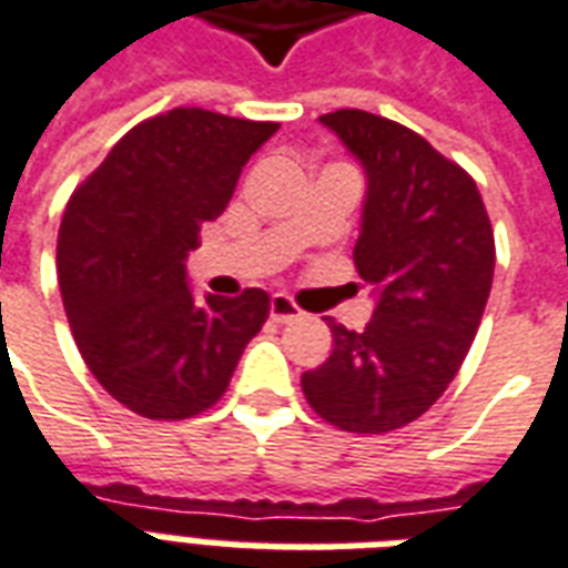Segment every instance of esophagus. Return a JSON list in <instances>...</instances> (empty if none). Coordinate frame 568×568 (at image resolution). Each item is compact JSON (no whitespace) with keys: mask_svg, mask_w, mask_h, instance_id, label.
<instances>
[{"mask_svg":"<svg viewBox=\"0 0 568 568\" xmlns=\"http://www.w3.org/2000/svg\"><path fill=\"white\" fill-rule=\"evenodd\" d=\"M301 316V307H297L295 301L288 295H283V292H276V295L271 297V320L273 322H292Z\"/></svg>","mask_w":568,"mask_h":568,"instance_id":"obj_1","label":"esophagus"}]
</instances>
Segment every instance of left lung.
I'll return each instance as SVG.
<instances>
[{
    "label": "left lung",
    "instance_id": "left-lung-1",
    "mask_svg": "<svg viewBox=\"0 0 568 568\" xmlns=\"http://www.w3.org/2000/svg\"><path fill=\"white\" fill-rule=\"evenodd\" d=\"M320 121L368 175L353 261L377 307L365 332L328 322L332 356L301 389L325 423L383 435L423 417L468 356L496 267L493 224L475 179L405 124L362 109Z\"/></svg>",
    "mask_w": 568,
    "mask_h": 568
}]
</instances>
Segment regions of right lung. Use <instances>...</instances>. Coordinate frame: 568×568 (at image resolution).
<instances>
[{"instance_id": "right-lung-1", "label": "right lung", "mask_w": 568, "mask_h": 568, "mask_svg": "<svg viewBox=\"0 0 568 568\" xmlns=\"http://www.w3.org/2000/svg\"><path fill=\"white\" fill-rule=\"evenodd\" d=\"M276 130L173 109L124 133L69 197L57 280L72 337L105 393L140 417L187 419L215 405L271 313L261 288L197 301L185 258Z\"/></svg>"}]
</instances>
